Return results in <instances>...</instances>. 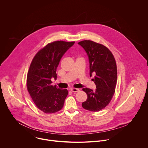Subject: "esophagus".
<instances>
[{
    "instance_id": "1",
    "label": "esophagus",
    "mask_w": 148,
    "mask_h": 148,
    "mask_svg": "<svg viewBox=\"0 0 148 148\" xmlns=\"http://www.w3.org/2000/svg\"><path fill=\"white\" fill-rule=\"evenodd\" d=\"M71 91L73 92H78L79 91V90L78 88H73L71 89Z\"/></svg>"
}]
</instances>
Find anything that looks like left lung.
<instances>
[{
    "mask_svg": "<svg viewBox=\"0 0 148 148\" xmlns=\"http://www.w3.org/2000/svg\"><path fill=\"white\" fill-rule=\"evenodd\" d=\"M78 44L86 51L89 60L90 75H94L95 91L88 88L82 89L87 99L82 103V107L97 112L108 105L115 91L117 69L115 60L110 50L105 46L91 40L81 41Z\"/></svg>",
    "mask_w": 148,
    "mask_h": 148,
    "instance_id": "1",
    "label": "left lung"
}]
</instances>
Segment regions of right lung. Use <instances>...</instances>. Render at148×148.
I'll return each instance as SVG.
<instances>
[{
	"mask_svg": "<svg viewBox=\"0 0 148 148\" xmlns=\"http://www.w3.org/2000/svg\"><path fill=\"white\" fill-rule=\"evenodd\" d=\"M74 43V41H63L49 43L36 54L32 61L27 76V90L36 107L45 113L56 112L64 106L69 91L53 86L51 79H57L60 61Z\"/></svg>",
	"mask_w": 148,
	"mask_h": 148,
	"instance_id": "right-lung-1",
	"label": "right lung"
}]
</instances>
